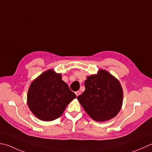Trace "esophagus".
<instances>
[{
  "label": "esophagus",
  "mask_w": 152,
  "mask_h": 152,
  "mask_svg": "<svg viewBox=\"0 0 152 152\" xmlns=\"http://www.w3.org/2000/svg\"><path fill=\"white\" fill-rule=\"evenodd\" d=\"M75 94H76L77 96H79V95L80 94V91H77V92H75Z\"/></svg>",
  "instance_id": "34e87169"
}]
</instances>
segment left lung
Masks as SVG:
<instances>
[{
	"instance_id": "1",
	"label": "left lung",
	"mask_w": 152,
	"mask_h": 152,
	"mask_svg": "<svg viewBox=\"0 0 152 152\" xmlns=\"http://www.w3.org/2000/svg\"><path fill=\"white\" fill-rule=\"evenodd\" d=\"M85 91L77 100L86 113L98 122L115 117L121 109L123 91L119 80L107 71L86 77Z\"/></svg>"
}]
</instances>
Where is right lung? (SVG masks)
I'll list each match as a JSON object with an SVG mask.
<instances>
[{
  "label": "right lung",
  "mask_w": 152,
  "mask_h": 152,
  "mask_svg": "<svg viewBox=\"0 0 152 152\" xmlns=\"http://www.w3.org/2000/svg\"><path fill=\"white\" fill-rule=\"evenodd\" d=\"M27 97L33 115L40 120L51 121L62 115L76 95L61 79V73L48 69L31 83Z\"/></svg>",
  "instance_id": "1"
}]
</instances>
